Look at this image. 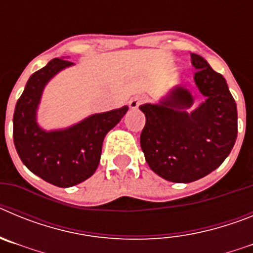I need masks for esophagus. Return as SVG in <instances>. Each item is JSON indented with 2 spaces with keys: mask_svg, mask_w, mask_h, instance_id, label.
Instances as JSON below:
<instances>
[{
  "mask_svg": "<svg viewBox=\"0 0 253 253\" xmlns=\"http://www.w3.org/2000/svg\"><path fill=\"white\" fill-rule=\"evenodd\" d=\"M146 101H147L146 96H134L133 99L130 100V102H129V106H130L131 109H137L139 105L144 104Z\"/></svg>",
  "mask_w": 253,
  "mask_h": 253,
  "instance_id": "obj_1",
  "label": "esophagus"
}]
</instances>
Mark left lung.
<instances>
[{
  "instance_id": "left-lung-1",
  "label": "left lung",
  "mask_w": 253,
  "mask_h": 253,
  "mask_svg": "<svg viewBox=\"0 0 253 253\" xmlns=\"http://www.w3.org/2000/svg\"><path fill=\"white\" fill-rule=\"evenodd\" d=\"M194 80L205 96L191 113L189 90L177 86L160 104L139 106L146 115L140 147L158 176L172 182H193L218 169L237 139V105L227 81L207 60L191 53Z\"/></svg>"
}]
</instances>
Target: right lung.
<instances>
[{
    "mask_svg": "<svg viewBox=\"0 0 253 253\" xmlns=\"http://www.w3.org/2000/svg\"><path fill=\"white\" fill-rule=\"evenodd\" d=\"M72 62L54 58L30 76L13 113V143L22 163L33 173L59 187H71L93 175L102 142L128 111V106L95 114L62 130L45 131L37 123L44 87Z\"/></svg>",
    "mask_w": 253,
    "mask_h": 253,
    "instance_id": "1",
    "label": "right lung"
}]
</instances>
